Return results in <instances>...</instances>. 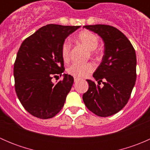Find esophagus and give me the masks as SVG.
<instances>
[{
    "instance_id": "1",
    "label": "esophagus",
    "mask_w": 150,
    "mask_h": 150,
    "mask_svg": "<svg viewBox=\"0 0 150 150\" xmlns=\"http://www.w3.org/2000/svg\"><path fill=\"white\" fill-rule=\"evenodd\" d=\"M80 81L79 78H74V81H75V83L78 82V81Z\"/></svg>"
}]
</instances>
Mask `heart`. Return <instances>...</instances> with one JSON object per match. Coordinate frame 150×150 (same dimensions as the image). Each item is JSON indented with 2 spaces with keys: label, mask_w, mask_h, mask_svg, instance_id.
Wrapping results in <instances>:
<instances>
[{
  "label": "heart",
  "mask_w": 150,
  "mask_h": 150,
  "mask_svg": "<svg viewBox=\"0 0 150 150\" xmlns=\"http://www.w3.org/2000/svg\"><path fill=\"white\" fill-rule=\"evenodd\" d=\"M75 40L78 43L84 46L86 49L90 51L92 55L95 56L99 54V51L97 50L99 42V37L92 32L88 31V30L81 31L76 36ZM70 48V44L67 41L64 42L62 46V57L66 62L69 59ZM94 65L91 62L84 63V64L73 63L69 67L67 72L69 75H72L75 78H86L94 70Z\"/></svg>",
  "instance_id": "b5f03b06"
}]
</instances>
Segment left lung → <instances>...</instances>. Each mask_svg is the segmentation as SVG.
Here are the masks:
<instances>
[{
    "label": "left lung",
    "mask_w": 150,
    "mask_h": 150,
    "mask_svg": "<svg viewBox=\"0 0 150 150\" xmlns=\"http://www.w3.org/2000/svg\"><path fill=\"white\" fill-rule=\"evenodd\" d=\"M83 28L99 35L104 43L102 62L93 77L104 84L100 87L86 80L88 90L83 95L86 107L100 117H108L125 106L137 79V57L126 36L117 28L106 25H86Z\"/></svg>",
    "instance_id": "1"
}]
</instances>
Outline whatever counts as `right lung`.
I'll use <instances>...</instances> for the list:
<instances>
[{
    "instance_id": "right-lung-1",
    "label": "right lung",
    "mask_w": 150,
    "mask_h": 150,
    "mask_svg": "<svg viewBox=\"0 0 150 150\" xmlns=\"http://www.w3.org/2000/svg\"><path fill=\"white\" fill-rule=\"evenodd\" d=\"M81 26L47 25L22 42L13 67L15 90L24 108L32 115L48 119L59 112L74 82L64 74L54 84L52 78L64 72L61 48Z\"/></svg>"
}]
</instances>
